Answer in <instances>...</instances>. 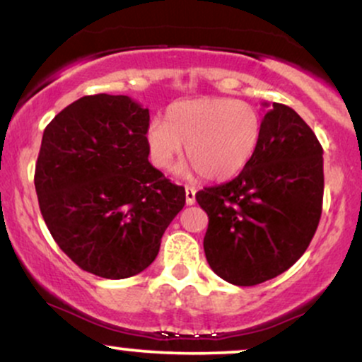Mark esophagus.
Listing matches in <instances>:
<instances>
[{
    "mask_svg": "<svg viewBox=\"0 0 362 362\" xmlns=\"http://www.w3.org/2000/svg\"><path fill=\"white\" fill-rule=\"evenodd\" d=\"M186 191V204H194L196 202V189L193 186H185Z\"/></svg>",
    "mask_w": 362,
    "mask_h": 362,
    "instance_id": "34e87169",
    "label": "esophagus"
}]
</instances>
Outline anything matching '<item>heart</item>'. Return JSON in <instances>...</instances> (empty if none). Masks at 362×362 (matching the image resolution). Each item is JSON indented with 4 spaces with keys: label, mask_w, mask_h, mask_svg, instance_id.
Returning a JSON list of instances; mask_svg holds the SVG:
<instances>
[{
    "label": "heart",
    "mask_w": 362,
    "mask_h": 362,
    "mask_svg": "<svg viewBox=\"0 0 362 362\" xmlns=\"http://www.w3.org/2000/svg\"><path fill=\"white\" fill-rule=\"evenodd\" d=\"M263 119L257 107L225 97L176 102L166 120L153 119L146 129L151 163L169 169L182 144L186 158L208 181H228L238 176L257 154Z\"/></svg>",
    "instance_id": "1"
}]
</instances>
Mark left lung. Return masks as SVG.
I'll return each instance as SVG.
<instances>
[{"instance_id": "obj_1", "label": "left lung", "mask_w": 362, "mask_h": 362, "mask_svg": "<svg viewBox=\"0 0 362 362\" xmlns=\"http://www.w3.org/2000/svg\"><path fill=\"white\" fill-rule=\"evenodd\" d=\"M257 154L235 180L196 193L208 213L204 255L218 276L250 287L304 255L322 213V146L296 110L269 105Z\"/></svg>"}]
</instances>
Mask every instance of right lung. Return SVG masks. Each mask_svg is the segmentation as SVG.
<instances>
[{
	"label": "right lung",
	"mask_w": 362,
	"mask_h": 362,
	"mask_svg": "<svg viewBox=\"0 0 362 362\" xmlns=\"http://www.w3.org/2000/svg\"><path fill=\"white\" fill-rule=\"evenodd\" d=\"M149 109L97 93L65 107L43 132L35 168L40 211L58 247L82 270L127 279L158 257L186 203L149 163Z\"/></svg>",
	"instance_id": "right-lung-1"
}]
</instances>
